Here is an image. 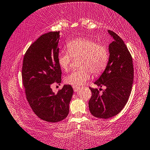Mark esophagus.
I'll return each mask as SVG.
<instances>
[{"label": "esophagus", "instance_id": "1", "mask_svg": "<svg viewBox=\"0 0 150 150\" xmlns=\"http://www.w3.org/2000/svg\"><path fill=\"white\" fill-rule=\"evenodd\" d=\"M72 88L74 89V92H77L80 90V87L79 86H73Z\"/></svg>", "mask_w": 150, "mask_h": 150}]
</instances>
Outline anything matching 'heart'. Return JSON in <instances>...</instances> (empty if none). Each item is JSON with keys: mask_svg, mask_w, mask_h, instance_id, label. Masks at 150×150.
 <instances>
[{"mask_svg": "<svg viewBox=\"0 0 150 150\" xmlns=\"http://www.w3.org/2000/svg\"><path fill=\"white\" fill-rule=\"evenodd\" d=\"M67 52H61L57 55V63L64 71H68L72 57H80L79 67L65 78V81L73 86H81L91 78V72L97 76L102 73L109 61L107 48L95 41L88 38H77L68 41Z\"/></svg>", "mask_w": 150, "mask_h": 150, "instance_id": "1", "label": "heart"}]
</instances>
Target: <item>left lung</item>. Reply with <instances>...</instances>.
<instances>
[{"instance_id":"left-lung-1","label":"left lung","mask_w":150,"mask_h":150,"mask_svg":"<svg viewBox=\"0 0 150 150\" xmlns=\"http://www.w3.org/2000/svg\"><path fill=\"white\" fill-rule=\"evenodd\" d=\"M112 38L109 46V59L105 70L94 84L106 86L101 88L90 87L92 96L88 102L90 112L100 119H109L120 112L129 97L133 81L132 57L122 39L108 30Z\"/></svg>"}]
</instances>
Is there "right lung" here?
Instances as JSON below:
<instances>
[{
    "label": "right lung",
    "mask_w": 150,
    "mask_h": 150,
    "mask_svg": "<svg viewBox=\"0 0 150 150\" xmlns=\"http://www.w3.org/2000/svg\"><path fill=\"white\" fill-rule=\"evenodd\" d=\"M59 31L41 35L25 53L22 80L30 107L39 118L57 123L67 117L73 94L71 85H64L57 93L54 84H60L62 70L57 63Z\"/></svg>",
    "instance_id": "right-lung-1"
}]
</instances>
